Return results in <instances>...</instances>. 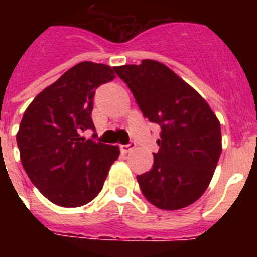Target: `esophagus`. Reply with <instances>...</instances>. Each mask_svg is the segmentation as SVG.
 Masks as SVG:
<instances>
[{
	"label": "esophagus",
	"mask_w": 257,
	"mask_h": 257,
	"mask_svg": "<svg viewBox=\"0 0 257 257\" xmlns=\"http://www.w3.org/2000/svg\"><path fill=\"white\" fill-rule=\"evenodd\" d=\"M135 148V143L130 142L128 144H121L119 145V149H121L122 153H127V152H130L131 149Z\"/></svg>",
	"instance_id": "34e87169"
}]
</instances>
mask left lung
Segmentation results:
<instances>
[{
    "instance_id": "obj_1",
    "label": "left lung",
    "mask_w": 257,
    "mask_h": 257,
    "mask_svg": "<svg viewBox=\"0 0 257 257\" xmlns=\"http://www.w3.org/2000/svg\"><path fill=\"white\" fill-rule=\"evenodd\" d=\"M143 115L161 127L149 171L138 175L144 197L161 210L192 205L206 192L221 154L220 122L207 101L156 60L114 68Z\"/></svg>"
}]
</instances>
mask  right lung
Masks as SVG:
<instances>
[{"mask_svg":"<svg viewBox=\"0 0 257 257\" xmlns=\"http://www.w3.org/2000/svg\"><path fill=\"white\" fill-rule=\"evenodd\" d=\"M114 77V68L82 61L41 91L24 112L17 134L20 161L33 185L55 205L91 202L119 156L117 145L81 136L95 130V88Z\"/></svg>","mask_w":257,"mask_h":257,"instance_id":"1","label":"right lung"}]
</instances>
